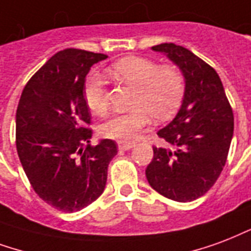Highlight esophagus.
I'll return each instance as SVG.
<instances>
[{
    "label": "esophagus",
    "mask_w": 251,
    "mask_h": 251,
    "mask_svg": "<svg viewBox=\"0 0 251 251\" xmlns=\"http://www.w3.org/2000/svg\"><path fill=\"white\" fill-rule=\"evenodd\" d=\"M131 148H134V144H131V142H118V149L122 151L130 150Z\"/></svg>",
    "instance_id": "1"
}]
</instances>
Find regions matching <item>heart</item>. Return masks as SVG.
<instances>
[{"label": "heart", "mask_w": 251, "mask_h": 251, "mask_svg": "<svg viewBox=\"0 0 251 251\" xmlns=\"http://www.w3.org/2000/svg\"><path fill=\"white\" fill-rule=\"evenodd\" d=\"M109 73L116 81L134 89L131 100L134 110L107 117L100 126V133L106 138L133 141L150 118L155 122L168 120L182 102L185 78L172 66H158L151 59L133 55L114 62ZM83 98L96 114L106 111V88L101 75L93 73L86 78Z\"/></svg>", "instance_id": "b5f03b06"}]
</instances>
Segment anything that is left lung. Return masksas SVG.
I'll use <instances>...</instances> for the list:
<instances>
[{
	"label": "left lung",
	"mask_w": 251,
	"mask_h": 251,
	"mask_svg": "<svg viewBox=\"0 0 251 251\" xmlns=\"http://www.w3.org/2000/svg\"><path fill=\"white\" fill-rule=\"evenodd\" d=\"M181 69L182 105L174 120L158 130L166 148H153L148 182L169 200L190 202L215 183L224 169L234 131V116L220 75L190 50L176 44L153 46Z\"/></svg>",
	"instance_id": "left-lung-1"
}]
</instances>
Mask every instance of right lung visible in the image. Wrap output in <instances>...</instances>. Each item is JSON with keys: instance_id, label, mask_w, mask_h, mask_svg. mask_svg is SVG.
Instances as JSON below:
<instances>
[{"instance_id": "add662e5", "label": "right lung", "mask_w": 251, "mask_h": 251, "mask_svg": "<svg viewBox=\"0 0 251 251\" xmlns=\"http://www.w3.org/2000/svg\"><path fill=\"white\" fill-rule=\"evenodd\" d=\"M106 58L86 50H61L29 79L17 107L22 168L38 197L65 213L81 210L101 196L117 154L114 141L89 145L90 111L83 98L86 74Z\"/></svg>"}]
</instances>
